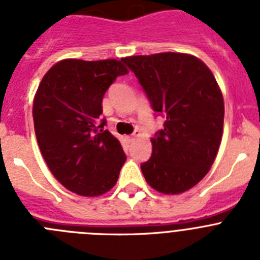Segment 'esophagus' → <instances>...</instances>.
<instances>
[{
	"instance_id": "esophagus-1",
	"label": "esophagus",
	"mask_w": 260,
	"mask_h": 260,
	"mask_svg": "<svg viewBox=\"0 0 260 260\" xmlns=\"http://www.w3.org/2000/svg\"><path fill=\"white\" fill-rule=\"evenodd\" d=\"M138 137H139V133L134 132L132 135H127V137H126V138H127L128 142H134Z\"/></svg>"
}]
</instances>
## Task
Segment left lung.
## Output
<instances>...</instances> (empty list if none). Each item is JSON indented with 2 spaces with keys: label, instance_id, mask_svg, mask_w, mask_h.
<instances>
[{
  "label": "left lung",
  "instance_id": "8db88e82",
  "mask_svg": "<svg viewBox=\"0 0 260 260\" xmlns=\"http://www.w3.org/2000/svg\"><path fill=\"white\" fill-rule=\"evenodd\" d=\"M138 78L152 109L165 117L152 156L141 165L147 183L167 195L185 192L208 173L219 151L224 99L212 71L186 53L122 59Z\"/></svg>",
  "mask_w": 260,
  "mask_h": 260
}]
</instances>
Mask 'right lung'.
<instances>
[{
  "label": "right lung",
  "mask_w": 260,
  "mask_h": 260,
  "mask_svg": "<svg viewBox=\"0 0 260 260\" xmlns=\"http://www.w3.org/2000/svg\"><path fill=\"white\" fill-rule=\"evenodd\" d=\"M122 59L58 61L34 98L41 155L57 181L82 197L109 191L126 161L119 141L100 119L104 93L117 77L128 73Z\"/></svg>",
  "instance_id": "1"
}]
</instances>
